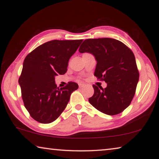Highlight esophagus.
Wrapping results in <instances>:
<instances>
[{
  "mask_svg": "<svg viewBox=\"0 0 159 159\" xmlns=\"http://www.w3.org/2000/svg\"><path fill=\"white\" fill-rule=\"evenodd\" d=\"M79 88H81L85 87V84H83V83H79Z\"/></svg>",
  "mask_w": 159,
  "mask_h": 159,
  "instance_id": "1",
  "label": "esophagus"
}]
</instances>
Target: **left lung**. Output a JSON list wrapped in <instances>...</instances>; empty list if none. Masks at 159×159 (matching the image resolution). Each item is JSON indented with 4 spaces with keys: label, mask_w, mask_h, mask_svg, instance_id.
I'll return each mask as SVG.
<instances>
[{
    "label": "left lung",
    "mask_w": 159,
    "mask_h": 159,
    "mask_svg": "<svg viewBox=\"0 0 159 159\" xmlns=\"http://www.w3.org/2000/svg\"><path fill=\"white\" fill-rule=\"evenodd\" d=\"M92 54L97 61L94 75L107 83V88L95 85L89 102L104 114L121 113L130 105L139 81L135 57L130 49L118 40L110 38L86 39L79 50Z\"/></svg>",
    "instance_id": "obj_1"
}]
</instances>
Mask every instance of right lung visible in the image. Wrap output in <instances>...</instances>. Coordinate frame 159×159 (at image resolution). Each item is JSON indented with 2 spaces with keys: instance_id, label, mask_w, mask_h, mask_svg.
Here are the masks:
<instances>
[{
  "instance_id": "obj_1",
  "label": "right lung",
  "mask_w": 159,
  "mask_h": 159,
  "mask_svg": "<svg viewBox=\"0 0 159 159\" xmlns=\"http://www.w3.org/2000/svg\"><path fill=\"white\" fill-rule=\"evenodd\" d=\"M82 41L53 40L39 45L25 59L19 84L25 108L36 121L50 123L57 119L79 88L76 83L69 82L60 89L55 80L67 71L69 59Z\"/></svg>"
}]
</instances>
